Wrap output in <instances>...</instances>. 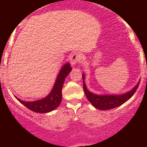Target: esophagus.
Instances as JSON below:
<instances>
[{"instance_id":"esophagus-1","label":"esophagus","mask_w":147,"mask_h":147,"mask_svg":"<svg viewBox=\"0 0 147 147\" xmlns=\"http://www.w3.org/2000/svg\"><path fill=\"white\" fill-rule=\"evenodd\" d=\"M82 59V56L79 53H74L73 55H72V56L70 58V61L71 65H75L77 63H78L80 60Z\"/></svg>"}]
</instances>
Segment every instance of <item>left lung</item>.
<instances>
[{"label": "left lung", "instance_id": "obj_1", "mask_svg": "<svg viewBox=\"0 0 147 147\" xmlns=\"http://www.w3.org/2000/svg\"><path fill=\"white\" fill-rule=\"evenodd\" d=\"M82 79H83L84 82V90L86 96L87 97L88 100L96 109L102 111L114 109V108L118 107L125 103L134 95L140 84L139 82L132 90L129 91L128 92H126V93L122 94V95H99L92 93L88 90L85 84V82H84V79H85L84 74L82 75Z\"/></svg>", "mask_w": 147, "mask_h": 147}]
</instances>
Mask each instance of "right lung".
<instances>
[{"label":"right lung","instance_id":"1","mask_svg":"<svg viewBox=\"0 0 147 147\" xmlns=\"http://www.w3.org/2000/svg\"><path fill=\"white\" fill-rule=\"evenodd\" d=\"M72 70V68L69 63H65L61 69L57 76L56 82L50 94L45 98L34 101V102H25L15 97L22 104L26 106L28 109L36 113H45L55 110L59 106L62 99V87H63L65 77Z\"/></svg>","mask_w":147,"mask_h":147}]
</instances>
